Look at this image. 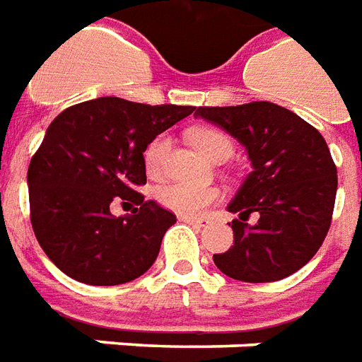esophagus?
I'll return each mask as SVG.
<instances>
[{"instance_id": "1", "label": "esophagus", "mask_w": 362, "mask_h": 362, "mask_svg": "<svg viewBox=\"0 0 362 362\" xmlns=\"http://www.w3.org/2000/svg\"><path fill=\"white\" fill-rule=\"evenodd\" d=\"M180 221L184 223H189V225H197V227H205L209 223V217L205 215H199V217H192V215H180Z\"/></svg>"}]
</instances>
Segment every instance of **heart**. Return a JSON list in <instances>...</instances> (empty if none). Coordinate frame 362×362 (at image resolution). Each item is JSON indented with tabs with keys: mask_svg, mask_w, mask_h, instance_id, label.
<instances>
[{
	"mask_svg": "<svg viewBox=\"0 0 362 362\" xmlns=\"http://www.w3.org/2000/svg\"><path fill=\"white\" fill-rule=\"evenodd\" d=\"M189 141L196 145L204 155L213 160L217 158H228L233 155V141L225 132L217 127L199 126L194 127L188 134ZM170 153V137L165 134L157 135L155 139L143 151V163H145V173L151 178H160L166 170V160ZM219 197V189L213 186H197V184H186V182H174L165 184L157 189L158 204L165 205L170 211L180 213V215H199L205 207Z\"/></svg>",
	"mask_w": 362,
	"mask_h": 362,
	"instance_id": "1",
	"label": "heart"
}]
</instances>
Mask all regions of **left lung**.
Masks as SVG:
<instances>
[{
  "mask_svg": "<svg viewBox=\"0 0 362 362\" xmlns=\"http://www.w3.org/2000/svg\"><path fill=\"white\" fill-rule=\"evenodd\" d=\"M196 116L243 143L254 170L228 211L235 243L213 262L233 279L269 283L306 266L324 243L337 192V168L326 139L283 106L256 100L199 106ZM250 214L259 221L247 223Z\"/></svg>",
  "mask_w": 362,
  "mask_h": 362,
  "instance_id": "left-lung-1",
  "label": "left lung"
}]
</instances>
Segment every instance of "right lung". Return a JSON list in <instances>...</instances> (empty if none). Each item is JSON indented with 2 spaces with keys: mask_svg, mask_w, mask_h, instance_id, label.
Returning a JSON list of instances; mask_svg holds the SVG:
<instances>
[{
  "mask_svg": "<svg viewBox=\"0 0 362 362\" xmlns=\"http://www.w3.org/2000/svg\"><path fill=\"white\" fill-rule=\"evenodd\" d=\"M194 110L100 96L52 122L27 180L33 230L56 267L87 285H122L153 266L176 215L137 192L147 184L143 151ZM118 201L140 207L114 218Z\"/></svg>",
  "mask_w": 362,
  "mask_h": 362,
  "instance_id": "obj_1",
  "label": "right lung"
}]
</instances>
